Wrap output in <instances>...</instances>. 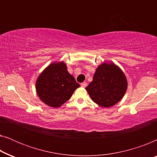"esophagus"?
<instances>
[{"mask_svg": "<svg viewBox=\"0 0 157 157\" xmlns=\"http://www.w3.org/2000/svg\"><path fill=\"white\" fill-rule=\"evenodd\" d=\"M81 87L85 88V87H86L87 83H86V82H83V83H81Z\"/></svg>", "mask_w": 157, "mask_h": 157, "instance_id": "1", "label": "esophagus"}]
</instances>
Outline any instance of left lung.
Listing matches in <instances>:
<instances>
[{
    "label": "left lung",
    "instance_id": "8db88e82",
    "mask_svg": "<svg viewBox=\"0 0 157 157\" xmlns=\"http://www.w3.org/2000/svg\"><path fill=\"white\" fill-rule=\"evenodd\" d=\"M127 86V79L123 71L117 64L109 62L96 68L93 81L86 90L94 102L109 108L123 98Z\"/></svg>",
    "mask_w": 157,
    "mask_h": 157
}]
</instances>
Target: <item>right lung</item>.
Returning <instances> with one entry per match:
<instances>
[{
  "mask_svg": "<svg viewBox=\"0 0 157 157\" xmlns=\"http://www.w3.org/2000/svg\"><path fill=\"white\" fill-rule=\"evenodd\" d=\"M79 86L63 61L49 64L38 76L36 82L38 96L44 104L53 108L61 106Z\"/></svg>",
  "mask_w": 157,
  "mask_h": 157,
  "instance_id": "add662e5",
  "label": "right lung"
}]
</instances>
